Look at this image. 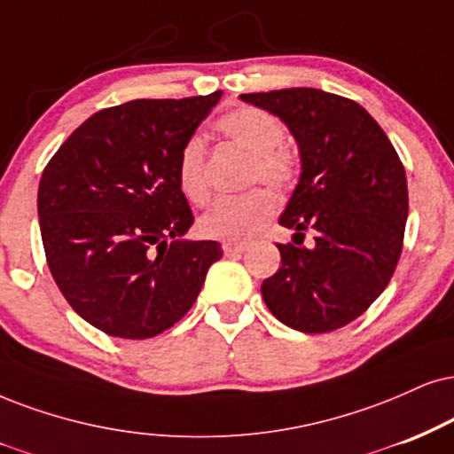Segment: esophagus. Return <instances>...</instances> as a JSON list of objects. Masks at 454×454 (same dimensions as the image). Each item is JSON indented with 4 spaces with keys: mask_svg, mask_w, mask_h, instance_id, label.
Returning <instances> with one entry per match:
<instances>
[{
    "mask_svg": "<svg viewBox=\"0 0 454 454\" xmlns=\"http://www.w3.org/2000/svg\"><path fill=\"white\" fill-rule=\"evenodd\" d=\"M248 250V244L246 242H225L223 244V253L233 256V254H242Z\"/></svg>",
    "mask_w": 454,
    "mask_h": 454,
    "instance_id": "34e87169",
    "label": "esophagus"
}]
</instances>
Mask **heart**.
Segmentation results:
<instances>
[{
    "mask_svg": "<svg viewBox=\"0 0 454 454\" xmlns=\"http://www.w3.org/2000/svg\"><path fill=\"white\" fill-rule=\"evenodd\" d=\"M216 130L227 141L250 151L248 181H262L276 189H288L299 172L296 153L282 143L284 124L267 109L244 105L216 120ZM176 183L181 193L195 206H204L210 198L206 176V141L201 137L187 138L176 160ZM276 212V198L270 189H253L242 195L218 200L200 218L201 236L221 242L246 239L265 225Z\"/></svg>",
    "mask_w": 454,
    "mask_h": 454,
    "instance_id": "heart-1",
    "label": "heart"
}]
</instances>
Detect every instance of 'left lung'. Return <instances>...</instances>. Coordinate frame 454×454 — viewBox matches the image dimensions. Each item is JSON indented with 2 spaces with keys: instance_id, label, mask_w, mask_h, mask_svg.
<instances>
[{
  "instance_id": "1",
  "label": "left lung",
  "mask_w": 454,
  "mask_h": 454,
  "mask_svg": "<svg viewBox=\"0 0 454 454\" xmlns=\"http://www.w3.org/2000/svg\"><path fill=\"white\" fill-rule=\"evenodd\" d=\"M288 126L299 145L301 178L279 225L282 267L262 282L265 305L301 333L354 322L383 293L402 254L408 216L404 166L362 105L316 88L239 94ZM307 228L311 249L298 246Z\"/></svg>"
}]
</instances>
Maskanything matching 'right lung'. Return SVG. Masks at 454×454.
I'll use <instances>...</instances> for the list:
<instances>
[{
    "instance_id": "1",
    "label": "right lung",
    "mask_w": 454,
    "mask_h": 454,
    "mask_svg": "<svg viewBox=\"0 0 454 454\" xmlns=\"http://www.w3.org/2000/svg\"><path fill=\"white\" fill-rule=\"evenodd\" d=\"M221 90L138 98L98 111L43 168L37 215L56 286L77 316L120 339H149L192 309L212 262L193 225L176 160Z\"/></svg>"
}]
</instances>
